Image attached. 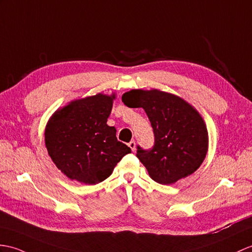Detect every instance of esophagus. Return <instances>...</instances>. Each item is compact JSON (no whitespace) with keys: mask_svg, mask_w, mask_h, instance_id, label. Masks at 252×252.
Wrapping results in <instances>:
<instances>
[{"mask_svg":"<svg viewBox=\"0 0 252 252\" xmlns=\"http://www.w3.org/2000/svg\"><path fill=\"white\" fill-rule=\"evenodd\" d=\"M127 145H128V147L131 148V150H132V151H135V147H136V145H135V142H134V140H131V142L128 143Z\"/></svg>","mask_w":252,"mask_h":252,"instance_id":"34e87169","label":"esophagus"}]
</instances>
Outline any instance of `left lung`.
<instances>
[{"label": "left lung", "mask_w": 252, "mask_h": 252, "mask_svg": "<svg viewBox=\"0 0 252 252\" xmlns=\"http://www.w3.org/2000/svg\"><path fill=\"white\" fill-rule=\"evenodd\" d=\"M122 102L144 108L154 128V147L145 150L137 146L136 157L155 181L172 185L201 166L208 150V132L202 116L188 102L157 89L126 92Z\"/></svg>", "instance_id": "obj_1"}]
</instances>
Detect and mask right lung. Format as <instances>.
<instances>
[{
    "label": "right lung",
    "mask_w": 252,
    "mask_h": 252,
    "mask_svg": "<svg viewBox=\"0 0 252 252\" xmlns=\"http://www.w3.org/2000/svg\"><path fill=\"white\" fill-rule=\"evenodd\" d=\"M115 94L75 99L56 110L45 128V145L56 166L71 180L95 185L113 173L131 148L107 126Z\"/></svg>",
    "instance_id": "1"
}]
</instances>
